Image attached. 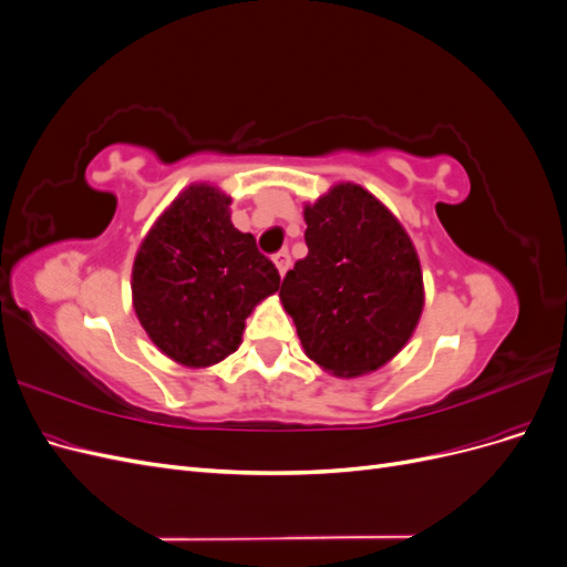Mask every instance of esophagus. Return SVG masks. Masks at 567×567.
I'll return each instance as SVG.
<instances>
[{
    "label": "esophagus",
    "mask_w": 567,
    "mask_h": 567,
    "mask_svg": "<svg viewBox=\"0 0 567 567\" xmlns=\"http://www.w3.org/2000/svg\"><path fill=\"white\" fill-rule=\"evenodd\" d=\"M274 265H277L279 274L284 277V274H286V271H288V267H290V255H288L286 250H279L277 255H274Z\"/></svg>",
    "instance_id": "obj_1"
}]
</instances>
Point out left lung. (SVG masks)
I'll list each match as a JSON object with an SVG mask.
<instances>
[{
    "label": "left lung",
    "mask_w": 567,
    "mask_h": 567,
    "mask_svg": "<svg viewBox=\"0 0 567 567\" xmlns=\"http://www.w3.org/2000/svg\"><path fill=\"white\" fill-rule=\"evenodd\" d=\"M307 257L281 284L307 357L336 375L375 371L414 333L423 277L411 238L381 200L338 184L305 208Z\"/></svg>",
    "instance_id": "8db88e82"
}]
</instances>
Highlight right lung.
<instances>
[{
  "label": "right lung",
  "instance_id": "right-lung-1",
  "mask_svg": "<svg viewBox=\"0 0 567 567\" xmlns=\"http://www.w3.org/2000/svg\"><path fill=\"white\" fill-rule=\"evenodd\" d=\"M229 203L215 186H188L134 260V312L148 338L184 367H210L231 354L252 307L281 284L252 234L231 225Z\"/></svg>",
  "mask_w": 567,
  "mask_h": 567
}]
</instances>
